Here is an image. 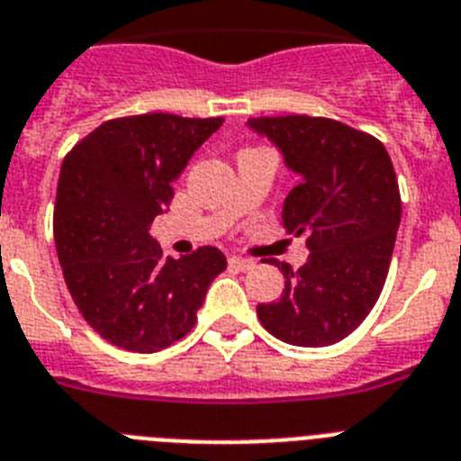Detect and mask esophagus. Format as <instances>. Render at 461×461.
<instances>
[{
	"instance_id": "esophagus-1",
	"label": "esophagus",
	"mask_w": 461,
	"mask_h": 461,
	"mask_svg": "<svg viewBox=\"0 0 461 461\" xmlns=\"http://www.w3.org/2000/svg\"><path fill=\"white\" fill-rule=\"evenodd\" d=\"M230 267L236 271H250L255 267L253 259H246V258H236V255H231L230 258Z\"/></svg>"
}]
</instances>
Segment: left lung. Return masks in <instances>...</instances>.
Segmentation results:
<instances>
[{"instance_id": "8db88e82", "label": "left lung", "mask_w": 461, "mask_h": 461, "mask_svg": "<svg viewBox=\"0 0 461 461\" xmlns=\"http://www.w3.org/2000/svg\"><path fill=\"white\" fill-rule=\"evenodd\" d=\"M248 125L302 176L283 203L287 234H306L308 262L285 276L278 302L259 303L264 330L302 348L339 343L362 325L385 285L402 220L392 159L375 136L313 115H259Z\"/></svg>"}]
</instances>
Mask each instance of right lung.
I'll use <instances>...</instances> for the list:
<instances>
[{
	"label": "right lung",
	"instance_id": "obj_1",
	"mask_svg": "<svg viewBox=\"0 0 461 461\" xmlns=\"http://www.w3.org/2000/svg\"><path fill=\"white\" fill-rule=\"evenodd\" d=\"M225 118L143 113L106 120L62 162L53 234L64 283L87 325L113 346L158 352L197 322L227 258L202 246L164 258L150 225L187 159Z\"/></svg>",
	"mask_w": 461,
	"mask_h": 461
}]
</instances>
